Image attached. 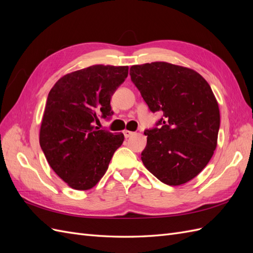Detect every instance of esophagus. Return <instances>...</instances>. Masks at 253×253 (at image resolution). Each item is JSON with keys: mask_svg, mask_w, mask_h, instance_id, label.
<instances>
[{"mask_svg": "<svg viewBox=\"0 0 253 253\" xmlns=\"http://www.w3.org/2000/svg\"><path fill=\"white\" fill-rule=\"evenodd\" d=\"M124 134H125L126 138H128V137H131L132 135H134V132H131V131H127V129H125Z\"/></svg>", "mask_w": 253, "mask_h": 253, "instance_id": "esophagus-1", "label": "esophagus"}]
</instances>
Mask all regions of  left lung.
Wrapping results in <instances>:
<instances>
[{"label":"left lung","instance_id":"left-lung-1","mask_svg":"<svg viewBox=\"0 0 253 253\" xmlns=\"http://www.w3.org/2000/svg\"><path fill=\"white\" fill-rule=\"evenodd\" d=\"M129 75L150 111L163 115L144 131V167L169 186L193 179L217 143L219 110L208 82L193 70L167 62L133 65Z\"/></svg>","mask_w":253,"mask_h":253}]
</instances>
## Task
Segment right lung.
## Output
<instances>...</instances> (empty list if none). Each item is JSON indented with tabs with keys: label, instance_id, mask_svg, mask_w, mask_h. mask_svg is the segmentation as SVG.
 I'll return each mask as SVG.
<instances>
[{
	"label": "right lung",
	"instance_id": "obj_1",
	"mask_svg": "<svg viewBox=\"0 0 253 253\" xmlns=\"http://www.w3.org/2000/svg\"><path fill=\"white\" fill-rule=\"evenodd\" d=\"M127 74V66L93 65L63 76L49 91L40 145L51 169L75 190L96 186L124 142L122 133L94 124L112 117L111 98Z\"/></svg>",
	"mask_w": 253,
	"mask_h": 253
}]
</instances>
